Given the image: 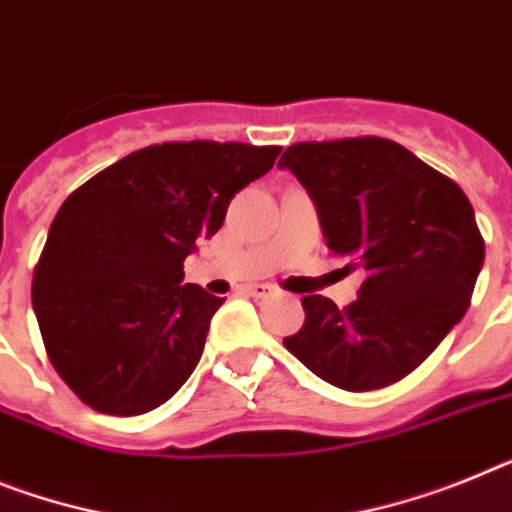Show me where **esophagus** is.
Listing matches in <instances>:
<instances>
[{"mask_svg":"<svg viewBox=\"0 0 512 512\" xmlns=\"http://www.w3.org/2000/svg\"><path fill=\"white\" fill-rule=\"evenodd\" d=\"M243 292H248V295H253V298H266V295H272V287H269V285H248Z\"/></svg>","mask_w":512,"mask_h":512,"instance_id":"obj_1","label":"esophagus"}]
</instances>
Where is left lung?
I'll use <instances>...</instances> for the list:
<instances>
[{
    "label": "left lung",
    "mask_w": 512,
    "mask_h": 512,
    "mask_svg": "<svg viewBox=\"0 0 512 512\" xmlns=\"http://www.w3.org/2000/svg\"><path fill=\"white\" fill-rule=\"evenodd\" d=\"M318 207L329 248L362 269L360 298L336 308L305 295L285 347L321 381L378 391L417 370L464 318L484 261L469 196L399 142L347 137L287 147Z\"/></svg>",
    "instance_id": "obj_1"
}]
</instances>
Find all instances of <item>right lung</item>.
I'll use <instances>...</instances> for the list:
<instances>
[{"mask_svg":"<svg viewBox=\"0 0 512 512\" xmlns=\"http://www.w3.org/2000/svg\"><path fill=\"white\" fill-rule=\"evenodd\" d=\"M279 152L209 139L150 144L67 196L33 272V308L48 360L77 399L134 417L186 383L222 298L183 285V261Z\"/></svg>","mask_w":512,"mask_h":512,"instance_id":"add662e5","label":"right lung"}]
</instances>
